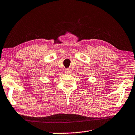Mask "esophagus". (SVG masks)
I'll return each mask as SVG.
<instances>
[{
  "mask_svg": "<svg viewBox=\"0 0 135 135\" xmlns=\"http://www.w3.org/2000/svg\"><path fill=\"white\" fill-rule=\"evenodd\" d=\"M65 73L66 74H70L71 73V70L70 69V68H66Z\"/></svg>",
  "mask_w": 135,
  "mask_h": 135,
  "instance_id": "esophagus-1",
  "label": "esophagus"
}]
</instances>
